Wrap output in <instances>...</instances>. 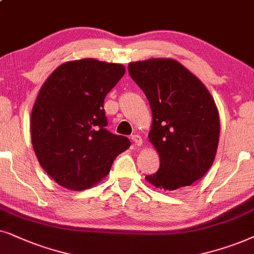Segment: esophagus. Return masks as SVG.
<instances>
[{"instance_id": "obj_1", "label": "esophagus", "mask_w": 254, "mask_h": 254, "mask_svg": "<svg viewBox=\"0 0 254 254\" xmlns=\"http://www.w3.org/2000/svg\"><path fill=\"white\" fill-rule=\"evenodd\" d=\"M131 139H132L134 145H137V146H141V145H143V139H141L139 134H133V136L131 137Z\"/></svg>"}]
</instances>
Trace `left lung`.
Returning <instances> with one entry per match:
<instances>
[{"label":"left lung","instance_id":"1","mask_svg":"<svg viewBox=\"0 0 254 254\" xmlns=\"http://www.w3.org/2000/svg\"><path fill=\"white\" fill-rule=\"evenodd\" d=\"M129 74L152 111L148 139L160 159L145 177L158 189L175 191L203 177L215 160L219 115L207 87L177 60L152 58L129 64Z\"/></svg>","mask_w":254,"mask_h":254}]
</instances>
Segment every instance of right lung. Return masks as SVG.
I'll return each instance as SVG.
<instances>
[{
	"label": "right lung",
	"mask_w": 254,
	"mask_h": 254,
	"mask_svg": "<svg viewBox=\"0 0 254 254\" xmlns=\"http://www.w3.org/2000/svg\"><path fill=\"white\" fill-rule=\"evenodd\" d=\"M121 64L87 58L64 63L40 88L31 113V141L43 170L70 190L93 187L130 147L106 129L104 97L124 75Z\"/></svg>",
	"instance_id": "add662e5"
}]
</instances>
